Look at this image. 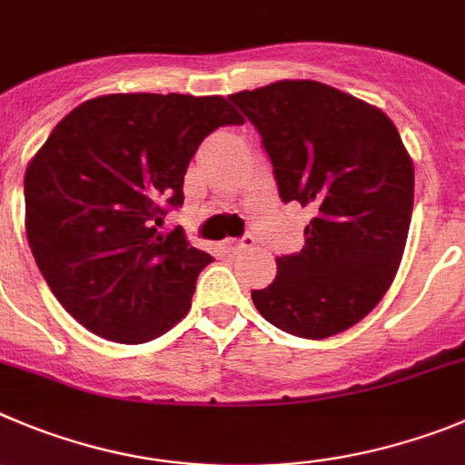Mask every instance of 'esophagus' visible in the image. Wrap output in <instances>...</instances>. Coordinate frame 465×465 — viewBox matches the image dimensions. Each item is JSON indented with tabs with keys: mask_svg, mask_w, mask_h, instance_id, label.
<instances>
[{
	"mask_svg": "<svg viewBox=\"0 0 465 465\" xmlns=\"http://www.w3.org/2000/svg\"><path fill=\"white\" fill-rule=\"evenodd\" d=\"M253 246H255V240L251 235L242 237V240L228 242V249L232 251V253H242V251H249V249H253Z\"/></svg>",
	"mask_w": 465,
	"mask_h": 465,
	"instance_id": "obj_1",
	"label": "esophagus"
}]
</instances>
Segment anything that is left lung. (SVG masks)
<instances>
[{"label":"left lung","instance_id":"8db88e82","mask_svg":"<svg viewBox=\"0 0 465 465\" xmlns=\"http://www.w3.org/2000/svg\"><path fill=\"white\" fill-rule=\"evenodd\" d=\"M258 129L283 203L311 207L300 253L276 258L255 309L302 339L346 331L382 300L406 249L415 170L382 110L316 80L228 96Z\"/></svg>","mask_w":465,"mask_h":465}]
</instances>
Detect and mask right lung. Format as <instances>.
Listing matches in <instances>:
<instances>
[{
  "instance_id": "obj_1",
  "label": "right lung",
  "mask_w": 465,
  "mask_h": 465,
  "mask_svg": "<svg viewBox=\"0 0 465 465\" xmlns=\"http://www.w3.org/2000/svg\"><path fill=\"white\" fill-rule=\"evenodd\" d=\"M244 124L223 96L108 94L71 110L25 173V228L38 270L83 327L144 343L189 313L212 255L163 235L212 131Z\"/></svg>"
}]
</instances>
